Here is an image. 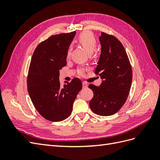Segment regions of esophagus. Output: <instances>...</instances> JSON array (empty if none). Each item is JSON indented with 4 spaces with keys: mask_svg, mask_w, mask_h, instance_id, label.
<instances>
[{
    "mask_svg": "<svg viewBox=\"0 0 160 160\" xmlns=\"http://www.w3.org/2000/svg\"><path fill=\"white\" fill-rule=\"evenodd\" d=\"M82 84H83V88H88V84L86 83V82H85V81H83V83H82Z\"/></svg>",
    "mask_w": 160,
    "mask_h": 160,
    "instance_id": "34e87169",
    "label": "esophagus"
}]
</instances>
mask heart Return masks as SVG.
Listing matches in <instances>:
<instances>
[{
  "mask_svg": "<svg viewBox=\"0 0 160 160\" xmlns=\"http://www.w3.org/2000/svg\"><path fill=\"white\" fill-rule=\"evenodd\" d=\"M77 42L83 48L88 55H91L95 50L97 47V41L95 36L91 32L84 31L81 33L77 38ZM70 55L69 50L67 52V57L69 58ZM79 74L82 75L84 74V69H79L78 70Z\"/></svg>",
  "mask_w": 160,
  "mask_h": 160,
  "instance_id": "1",
  "label": "heart"
}]
</instances>
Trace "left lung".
Segmentation results:
<instances>
[{
  "mask_svg": "<svg viewBox=\"0 0 160 160\" xmlns=\"http://www.w3.org/2000/svg\"><path fill=\"white\" fill-rule=\"evenodd\" d=\"M101 55L95 69L102 79L100 86L90 84L93 98L91 109L101 116L113 115L122 108L132 81V66L123 46L114 36L101 32L99 37Z\"/></svg>",
  "mask_w": 160,
  "mask_h": 160,
  "instance_id": "obj_1",
  "label": "left lung"
}]
</instances>
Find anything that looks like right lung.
Wrapping results in <instances>:
<instances>
[{"label":"right lung","instance_id":"1","mask_svg":"<svg viewBox=\"0 0 160 160\" xmlns=\"http://www.w3.org/2000/svg\"><path fill=\"white\" fill-rule=\"evenodd\" d=\"M76 32L61 33L41 42L34 51L27 77L28 92L38 113L51 122H61L71 113L82 89L75 78L61 87L59 70L67 65V54Z\"/></svg>","mask_w":160,"mask_h":160}]
</instances>
